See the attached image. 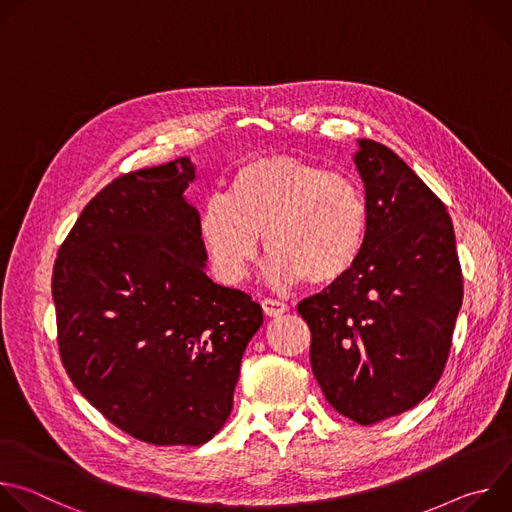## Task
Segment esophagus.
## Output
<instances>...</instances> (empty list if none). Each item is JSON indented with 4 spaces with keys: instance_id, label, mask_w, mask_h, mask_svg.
Instances as JSON below:
<instances>
[{
    "instance_id": "1",
    "label": "esophagus",
    "mask_w": 512,
    "mask_h": 512,
    "mask_svg": "<svg viewBox=\"0 0 512 512\" xmlns=\"http://www.w3.org/2000/svg\"><path fill=\"white\" fill-rule=\"evenodd\" d=\"M261 308H263L265 316H269V318H277V316H281V314H285V312L289 310L285 302L271 300V298H265V300L261 302Z\"/></svg>"
}]
</instances>
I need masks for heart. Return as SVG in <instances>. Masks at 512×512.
I'll use <instances>...</instances> for the list:
<instances>
[{"instance_id":"obj_1","label":"heart","mask_w":512,"mask_h":512,"mask_svg":"<svg viewBox=\"0 0 512 512\" xmlns=\"http://www.w3.org/2000/svg\"><path fill=\"white\" fill-rule=\"evenodd\" d=\"M261 235L273 283L334 285L367 245L369 204L344 174L294 156L261 158L233 176L227 198L206 200L198 237L216 273L237 283L257 259Z\"/></svg>"}]
</instances>
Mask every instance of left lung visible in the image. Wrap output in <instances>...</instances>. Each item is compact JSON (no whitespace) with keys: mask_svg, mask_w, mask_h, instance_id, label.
I'll list each match as a JSON object with an SVG mask.
<instances>
[{"mask_svg":"<svg viewBox=\"0 0 512 512\" xmlns=\"http://www.w3.org/2000/svg\"><path fill=\"white\" fill-rule=\"evenodd\" d=\"M369 204L354 269L298 304L312 371L344 417L373 425L423 401L440 381L464 281L444 202L387 145L358 139Z\"/></svg>","mask_w":512,"mask_h":512,"instance_id":"left-lung-1","label":"left lung"}]
</instances>
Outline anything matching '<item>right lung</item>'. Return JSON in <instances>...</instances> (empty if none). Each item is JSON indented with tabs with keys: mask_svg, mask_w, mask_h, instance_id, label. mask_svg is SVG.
I'll return each mask as SVG.
<instances>
[{
	"mask_svg": "<svg viewBox=\"0 0 512 512\" xmlns=\"http://www.w3.org/2000/svg\"><path fill=\"white\" fill-rule=\"evenodd\" d=\"M190 158L123 174L81 212L52 271L58 350L81 395L154 446H200L233 409L263 310L214 283L184 190Z\"/></svg>",
	"mask_w": 512,
	"mask_h": 512,
	"instance_id": "add662e5",
	"label": "right lung"
}]
</instances>
